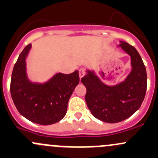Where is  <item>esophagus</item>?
<instances>
[{"label":"esophagus","mask_w":158,"mask_h":158,"mask_svg":"<svg viewBox=\"0 0 158 158\" xmlns=\"http://www.w3.org/2000/svg\"><path fill=\"white\" fill-rule=\"evenodd\" d=\"M85 70H84V69L81 68L80 70H79V78H80V79H82V78L83 77V76H85Z\"/></svg>","instance_id":"1"}]
</instances>
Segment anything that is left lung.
I'll return each mask as SVG.
<instances>
[{
    "label": "left lung",
    "instance_id": "obj_1",
    "mask_svg": "<svg viewBox=\"0 0 158 158\" xmlns=\"http://www.w3.org/2000/svg\"><path fill=\"white\" fill-rule=\"evenodd\" d=\"M118 46L131 57L132 69L123 82L108 85L89 70L81 79L87 90L88 108L95 118L107 123L120 122L131 117L139 109L147 89L146 69L137 50L123 41Z\"/></svg>",
    "mask_w": 158,
    "mask_h": 158
}]
</instances>
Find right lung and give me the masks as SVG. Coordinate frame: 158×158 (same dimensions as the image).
<instances>
[{
  "label": "right lung",
  "mask_w": 158,
  "mask_h": 158,
  "mask_svg": "<svg viewBox=\"0 0 158 158\" xmlns=\"http://www.w3.org/2000/svg\"><path fill=\"white\" fill-rule=\"evenodd\" d=\"M31 44L26 46L13 67L10 93L17 110L27 120L49 125L64 117L69 99L79 82V71L55 74L47 82H33L26 72V58Z\"/></svg>",
  "instance_id": "right-lung-1"
}]
</instances>
